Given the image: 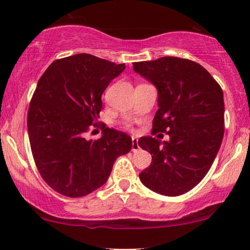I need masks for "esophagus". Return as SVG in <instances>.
<instances>
[{
  "label": "esophagus",
  "instance_id": "obj_1",
  "mask_svg": "<svg viewBox=\"0 0 250 250\" xmlns=\"http://www.w3.org/2000/svg\"><path fill=\"white\" fill-rule=\"evenodd\" d=\"M140 147H139V141H137V139H135V137H133L131 139V150L134 151V153H136L137 150H139Z\"/></svg>",
  "mask_w": 250,
  "mask_h": 250
}]
</instances>
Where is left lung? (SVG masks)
Here are the masks:
<instances>
[{
  "mask_svg": "<svg viewBox=\"0 0 250 250\" xmlns=\"http://www.w3.org/2000/svg\"><path fill=\"white\" fill-rule=\"evenodd\" d=\"M140 74L157 89L153 133L169 141L143 136L139 146L151 154L140 173L146 187L166 196H179L199 185L213 165L225 133L222 89L199 63L166 56L135 62Z\"/></svg>",
  "mask_w": 250,
  "mask_h": 250,
  "instance_id": "left-lung-1",
  "label": "left lung"
}]
</instances>
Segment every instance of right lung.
Instances as JSON below:
<instances>
[{"mask_svg":"<svg viewBox=\"0 0 250 250\" xmlns=\"http://www.w3.org/2000/svg\"><path fill=\"white\" fill-rule=\"evenodd\" d=\"M125 64L89 54L54 61L37 82L28 110L34 161L47 185L68 197H82L107 182L115 160L131 149V137L105 128L99 140L84 134L97 122L101 96Z\"/></svg>","mask_w":250,"mask_h":250,"instance_id":"right-lung-1","label":"right lung"}]
</instances>
